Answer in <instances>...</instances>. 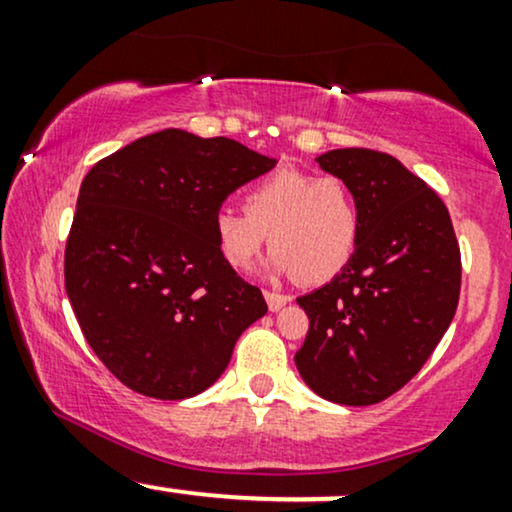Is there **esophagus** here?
Segmentation results:
<instances>
[{"label": "esophagus", "mask_w": 512, "mask_h": 512, "mask_svg": "<svg viewBox=\"0 0 512 512\" xmlns=\"http://www.w3.org/2000/svg\"><path fill=\"white\" fill-rule=\"evenodd\" d=\"M264 301H267L269 310H272V313H276V310H281V308H284V305L289 303L291 298H289V296H284V293H276V291H264Z\"/></svg>", "instance_id": "obj_1"}]
</instances>
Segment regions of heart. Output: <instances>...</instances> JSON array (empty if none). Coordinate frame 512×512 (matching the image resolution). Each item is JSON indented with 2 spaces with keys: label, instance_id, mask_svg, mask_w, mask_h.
Here are the masks:
<instances>
[{
  "label": "heart",
  "instance_id": "1",
  "mask_svg": "<svg viewBox=\"0 0 512 512\" xmlns=\"http://www.w3.org/2000/svg\"><path fill=\"white\" fill-rule=\"evenodd\" d=\"M269 238L276 272L322 284L349 264L361 238V207L339 175L279 170L245 192L243 209L214 214V240L223 262L250 267Z\"/></svg>",
  "mask_w": 512,
  "mask_h": 512
}]
</instances>
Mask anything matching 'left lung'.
Wrapping results in <instances>:
<instances>
[{
	"label": "left lung",
	"mask_w": 512,
	"mask_h": 512,
	"mask_svg": "<svg viewBox=\"0 0 512 512\" xmlns=\"http://www.w3.org/2000/svg\"><path fill=\"white\" fill-rule=\"evenodd\" d=\"M317 163L354 190L361 238L342 274L298 298L310 327L296 366L320 397L368 407L402 390L450 327L460 245L443 199L395 156L334 149Z\"/></svg>",
	"instance_id": "1"
}]
</instances>
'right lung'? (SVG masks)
<instances>
[{
    "label": "right lung",
    "mask_w": 512,
    "mask_h": 512,
    "mask_svg": "<svg viewBox=\"0 0 512 512\" xmlns=\"http://www.w3.org/2000/svg\"><path fill=\"white\" fill-rule=\"evenodd\" d=\"M272 168L274 158L233 139L163 129L86 173L64 286L93 354L129 390L199 395L267 313L262 291L219 255L214 214Z\"/></svg>",
    "instance_id": "right-lung-1"
}]
</instances>
